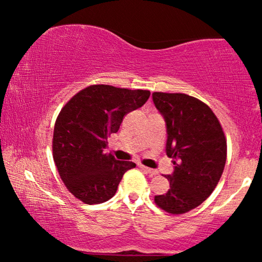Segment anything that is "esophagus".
I'll use <instances>...</instances> for the list:
<instances>
[{"instance_id": "obj_1", "label": "esophagus", "mask_w": 262, "mask_h": 262, "mask_svg": "<svg viewBox=\"0 0 262 262\" xmlns=\"http://www.w3.org/2000/svg\"><path fill=\"white\" fill-rule=\"evenodd\" d=\"M139 168H141L142 170H144L145 173H148V174H150V175H157V173H159V171H157L156 169H151V168L143 166V164H141V166H139Z\"/></svg>"}]
</instances>
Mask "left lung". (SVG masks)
<instances>
[{"label": "left lung", "mask_w": 262, "mask_h": 262, "mask_svg": "<svg viewBox=\"0 0 262 262\" xmlns=\"http://www.w3.org/2000/svg\"><path fill=\"white\" fill-rule=\"evenodd\" d=\"M152 101L167 127V156L174 170L166 175L169 189L155 196L156 205L180 214L209 198L223 174L227 141L212 110L181 93H152Z\"/></svg>", "instance_id": "1"}]
</instances>
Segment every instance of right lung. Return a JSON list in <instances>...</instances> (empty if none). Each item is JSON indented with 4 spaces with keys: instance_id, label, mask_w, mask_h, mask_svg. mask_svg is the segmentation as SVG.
<instances>
[{
    "instance_id": "right-lung-1",
    "label": "right lung",
    "mask_w": 262,
    "mask_h": 262,
    "mask_svg": "<svg viewBox=\"0 0 262 262\" xmlns=\"http://www.w3.org/2000/svg\"><path fill=\"white\" fill-rule=\"evenodd\" d=\"M149 91L95 84L69 100L53 130V160L70 193L85 204H101L116 194L125 171L136 167L106 154L107 137L117 134L125 114L148 101Z\"/></svg>"
}]
</instances>
